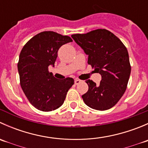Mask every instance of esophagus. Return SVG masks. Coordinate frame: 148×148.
Masks as SVG:
<instances>
[{"mask_svg":"<svg viewBox=\"0 0 148 148\" xmlns=\"http://www.w3.org/2000/svg\"><path fill=\"white\" fill-rule=\"evenodd\" d=\"M80 82H81V80H79V79H76L75 80V84L76 85L79 84Z\"/></svg>","mask_w":148,"mask_h":148,"instance_id":"esophagus-1","label":"esophagus"}]
</instances>
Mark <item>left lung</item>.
<instances>
[{"label":"left lung","mask_w":148,"mask_h":148,"mask_svg":"<svg viewBox=\"0 0 148 148\" xmlns=\"http://www.w3.org/2000/svg\"><path fill=\"white\" fill-rule=\"evenodd\" d=\"M71 37L88 55V64L102 77L99 85L86 80L89 89L82 96L84 102L94 110L112 108L125 93L130 75L126 47L114 34L106 29L74 34Z\"/></svg>","instance_id":"8db88e82"}]
</instances>
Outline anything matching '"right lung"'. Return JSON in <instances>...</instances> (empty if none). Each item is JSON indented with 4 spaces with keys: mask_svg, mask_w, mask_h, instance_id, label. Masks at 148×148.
<instances>
[{
    "mask_svg": "<svg viewBox=\"0 0 148 148\" xmlns=\"http://www.w3.org/2000/svg\"><path fill=\"white\" fill-rule=\"evenodd\" d=\"M69 36L53 31H44L34 36L22 49L18 70L20 83L30 103L44 112L55 110L63 104L74 79H57L49 71L54 66L59 48L71 42Z\"/></svg>",
    "mask_w": 148,
    "mask_h": 148,
    "instance_id": "1",
    "label": "right lung"
}]
</instances>
